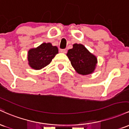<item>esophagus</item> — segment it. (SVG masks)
Listing matches in <instances>:
<instances>
[{
	"instance_id": "34e87169",
	"label": "esophagus",
	"mask_w": 129,
	"mask_h": 129,
	"mask_svg": "<svg viewBox=\"0 0 129 129\" xmlns=\"http://www.w3.org/2000/svg\"><path fill=\"white\" fill-rule=\"evenodd\" d=\"M60 52L61 53H66V52H67V50H66V49H60Z\"/></svg>"
}]
</instances>
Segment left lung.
Returning a JSON list of instances; mask_svg holds the SVG:
<instances>
[{
    "instance_id": "8db88e82",
    "label": "left lung",
    "mask_w": 129,
    "mask_h": 129,
    "mask_svg": "<svg viewBox=\"0 0 129 129\" xmlns=\"http://www.w3.org/2000/svg\"><path fill=\"white\" fill-rule=\"evenodd\" d=\"M66 55L72 67L81 75L92 74L96 68L97 58L82 44H73V48L68 50Z\"/></svg>"
}]
</instances>
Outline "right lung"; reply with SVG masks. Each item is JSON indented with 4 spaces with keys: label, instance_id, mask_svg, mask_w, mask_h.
Listing matches in <instances>:
<instances>
[{
    "label": "right lung",
    "instance_id": "obj_1",
    "mask_svg": "<svg viewBox=\"0 0 129 129\" xmlns=\"http://www.w3.org/2000/svg\"><path fill=\"white\" fill-rule=\"evenodd\" d=\"M58 53V49L57 46H53L50 43H44L38 47L28 50V64L36 70L41 69L47 66Z\"/></svg>",
    "mask_w": 129,
    "mask_h": 129
}]
</instances>
